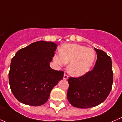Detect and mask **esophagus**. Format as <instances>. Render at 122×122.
<instances>
[{"mask_svg": "<svg viewBox=\"0 0 122 122\" xmlns=\"http://www.w3.org/2000/svg\"><path fill=\"white\" fill-rule=\"evenodd\" d=\"M68 75H67V74H66V73H64V80H67V79H68Z\"/></svg>", "mask_w": 122, "mask_h": 122, "instance_id": "obj_1", "label": "esophagus"}]
</instances>
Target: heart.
<instances>
[{
	"label": "heart",
	"instance_id": "b5f03b06",
	"mask_svg": "<svg viewBox=\"0 0 122 122\" xmlns=\"http://www.w3.org/2000/svg\"><path fill=\"white\" fill-rule=\"evenodd\" d=\"M95 60L94 49L78 44H64L60 49V56L56 55L54 56V60L58 64L69 63L68 73L75 77L87 73Z\"/></svg>",
	"mask_w": 122,
	"mask_h": 122
}]
</instances>
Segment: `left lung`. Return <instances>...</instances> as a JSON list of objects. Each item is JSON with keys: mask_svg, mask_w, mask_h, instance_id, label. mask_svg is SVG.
<instances>
[{"mask_svg": "<svg viewBox=\"0 0 122 122\" xmlns=\"http://www.w3.org/2000/svg\"><path fill=\"white\" fill-rule=\"evenodd\" d=\"M94 49L97 59L94 68L81 76L68 79L67 99L77 108H91L100 104L112 90L113 72L111 58L103 51Z\"/></svg>", "mask_w": 122, "mask_h": 122, "instance_id": "1", "label": "left lung"}]
</instances>
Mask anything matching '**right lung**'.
<instances>
[{
    "mask_svg": "<svg viewBox=\"0 0 122 122\" xmlns=\"http://www.w3.org/2000/svg\"><path fill=\"white\" fill-rule=\"evenodd\" d=\"M57 45L38 41L20 49L12 58L9 83L13 95L21 103L44 104L53 87L63 79L64 71L49 66Z\"/></svg>",
    "mask_w": 122,
    "mask_h": 122,
    "instance_id": "add662e5",
    "label": "right lung"
}]
</instances>
